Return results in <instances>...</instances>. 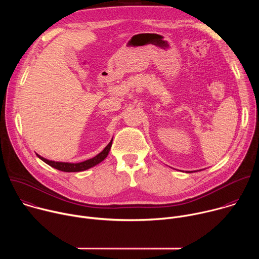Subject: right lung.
I'll return each mask as SVG.
<instances>
[{"label": "right lung", "mask_w": 259, "mask_h": 259, "mask_svg": "<svg viewBox=\"0 0 259 259\" xmlns=\"http://www.w3.org/2000/svg\"><path fill=\"white\" fill-rule=\"evenodd\" d=\"M112 143H113V139L109 141V143L104 147L103 151H101L98 155H96L95 157L88 159L86 161L83 162H79V163H69V162H55V161H51L48 159H45L44 157L40 156L36 154L39 159H41L43 162H45L46 164H48L49 166L63 171V172H81V171H85L87 169H90L96 165H98L99 163H101L108 155L110 147H112Z\"/></svg>", "instance_id": "1"}]
</instances>
